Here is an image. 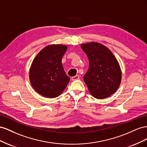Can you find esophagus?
<instances>
[{"mask_svg": "<svg viewBox=\"0 0 147 147\" xmlns=\"http://www.w3.org/2000/svg\"><path fill=\"white\" fill-rule=\"evenodd\" d=\"M79 79V75H76V76H73V77H72V78H71L72 81H76V80H78V79Z\"/></svg>", "mask_w": 147, "mask_h": 147, "instance_id": "esophagus-1", "label": "esophagus"}]
</instances>
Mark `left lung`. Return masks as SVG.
<instances>
[{
    "mask_svg": "<svg viewBox=\"0 0 147 147\" xmlns=\"http://www.w3.org/2000/svg\"><path fill=\"white\" fill-rule=\"evenodd\" d=\"M89 66L84 80L94 97L105 98L118 90L121 81L119 63L111 50L103 44L91 42L82 44Z\"/></svg>",
    "mask_w": 147,
    "mask_h": 147,
    "instance_id": "left-lung-1",
    "label": "left lung"
}]
</instances>
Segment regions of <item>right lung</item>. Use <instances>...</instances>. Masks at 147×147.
I'll return each mask as SVG.
<instances>
[{
    "mask_svg": "<svg viewBox=\"0 0 147 147\" xmlns=\"http://www.w3.org/2000/svg\"><path fill=\"white\" fill-rule=\"evenodd\" d=\"M67 45H49L42 49L33 60L29 69V80L34 89L47 98L61 95L69 82L61 60Z\"/></svg>",
    "mask_w": 147,
    "mask_h": 147,
    "instance_id": "obj_1",
    "label": "right lung"
}]
</instances>
